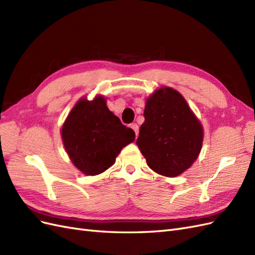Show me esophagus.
Returning a JSON list of instances; mask_svg holds the SVG:
<instances>
[{"label": "esophagus", "instance_id": "34e87169", "mask_svg": "<svg viewBox=\"0 0 255 255\" xmlns=\"http://www.w3.org/2000/svg\"><path fill=\"white\" fill-rule=\"evenodd\" d=\"M131 128L134 130V132H135V135L137 136L139 135V126L136 125V124L134 123V124H131Z\"/></svg>", "mask_w": 255, "mask_h": 255}]
</instances>
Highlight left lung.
I'll list each match as a JSON object with an SVG mask.
<instances>
[{"label": "left lung", "instance_id": "obj_1", "mask_svg": "<svg viewBox=\"0 0 255 255\" xmlns=\"http://www.w3.org/2000/svg\"><path fill=\"white\" fill-rule=\"evenodd\" d=\"M136 145L149 168L166 177L184 173L198 159L204 130L179 92L162 86L147 97Z\"/></svg>", "mask_w": 255, "mask_h": 255}]
</instances>
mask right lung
Segmentation results:
<instances>
[{
    "instance_id": "right-lung-1",
    "label": "right lung",
    "mask_w": 255,
    "mask_h": 255,
    "mask_svg": "<svg viewBox=\"0 0 255 255\" xmlns=\"http://www.w3.org/2000/svg\"><path fill=\"white\" fill-rule=\"evenodd\" d=\"M61 136L71 162L87 176L98 175L115 162L121 150L134 141L131 128L123 125L101 95L82 97L65 120Z\"/></svg>"
}]
</instances>
